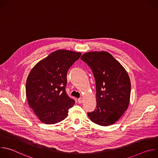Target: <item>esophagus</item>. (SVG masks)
Instances as JSON below:
<instances>
[{"mask_svg": "<svg viewBox=\"0 0 158 158\" xmlns=\"http://www.w3.org/2000/svg\"><path fill=\"white\" fill-rule=\"evenodd\" d=\"M77 101L79 102V104H81L82 102H83V99L82 98H80L77 99Z\"/></svg>", "mask_w": 158, "mask_h": 158, "instance_id": "1", "label": "esophagus"}]
</instances>
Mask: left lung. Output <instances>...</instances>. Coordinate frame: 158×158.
Instances as JSON below:
<instances>
[{"mask_svg":"<svg viewBox=\"0 0 158 158\" xmlns=\"http://www.w3.org/2000/svg\"><path fill=\"white\" fill-rule=\"evenodd\" d=\"M92 70L96 86V109L87 112L100 126L115 123L127 109L131 82L124 67L107 52H89L81 58Z\"/></svg>","mask_w":158,"mask_h":158,"instance_id":"left-lung-1","label":"left lung"}]
</instances>
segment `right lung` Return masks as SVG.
Instances as JSON below:
<instances>
[{
	"label": "right lung",
	"mask_w": 158,
	"mask_h": 158,
	"mask_svg": "<svg viewBox=\"0 0 158 158\" xmlns=\"http://www.w3.org/2000/svg\"><path fill=\"white\" fill-rule=\"evenodd\" d=\"M80 52L57 50L39 62L26 81L28 103L40 121L54 124L64 120L75 101L65 91L67 71Z\"/></svg>",
	"instance_id": "add662e5"
}]
</instances>
